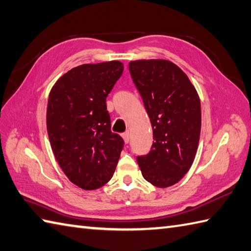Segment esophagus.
<instances>
[{
  "instance_id": "obj_1",
  "label": "esophagus",
  "mask_w": 251,
  "mask_h": 251,
  "mask_svg": "<svg viewBox=\"0 0 251 251\" xmlns=\"http://www.w3.org/2000/svg\"><path fill=\"white\" fill-rule=\"evenodd\" d=\"M122 137H124L125 143H129L130 139H131V135H130L129 132H126V133H124V134H122Z\"/></svg>"
}]
</instances>
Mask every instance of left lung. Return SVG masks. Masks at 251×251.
Wrapping results in <instances>:
<instances>
[{
	"label": "left lung",
	"mask_w": 251,
	"mask_h": 251,
	"mask_svg": "<svg viewBox=\"0 0 251 251\" xmlns=\"http://www.w3.org/2000/svg\"><path fill=\"white\" fill-rule=\"evenodd\" d=\"M154 134L151 151L137 157L147 182L165 188L176 184L193 165L201 127V100L184 71L166 59L129 63Z\"/></svg>",
	"instance_id": "8db88e82"
}]
</instances>
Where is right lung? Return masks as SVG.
<instances>
[{"label": "right lung", "instance_id": "1", "mask_svg": "<svg viewBox=\"0 0 251 251\" xmlns=\"http://www.w3.org/2000/svg\"><path fill=\"white\" fill-rule=\"evenodd\" d=\"M122 71L119 60L83 64L61 75L50 92V147L69 181L84 191L109 182L124 147L121 136L110 130L106 105Z\"/></svg>", "mask_w": 251, "mask_h": 251}]
</instances>
